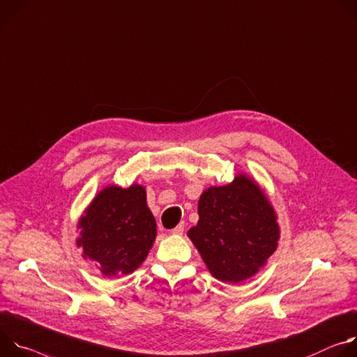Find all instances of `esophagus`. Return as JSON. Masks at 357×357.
<instances>
[{"instance_id":"1","label":"esophagus","mask_w":357,"mask_h":357,"mask_svg":"<svg viewBox=\"0 0 357 357\" xmlns=\"http://www.w3.org/2000/svg\"><path fill=\"white\" fill-rule=\"evenodd\" d=\"M183 231H184V222H180L176 228L172 229V234H173V235H181Z\"/></svg>"}]
</instances>
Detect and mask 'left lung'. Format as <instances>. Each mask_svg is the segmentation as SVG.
Instances as JSON below:
<instances>
[{
	"mask_svg": "<svg viewBox=\"0 0 357 357\" xmlns=\"http://www.w3.org/2000/svg\"><path fill=\"white\" fill-rule=\"evenodd\" d=\"M197 211L199 222L187 236L221 282L252 278L278 248V215L261 185L245 173L206 188Z\"/></svg>",
	"mask_w": 357,
	"mask_h": 357,
	"instance_id": "8db88e82",
	"label": "left lung"
}]
</instances>
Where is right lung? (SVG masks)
Returning a JSON list of instances; mask_svg holds the SVG:
<instances>
[{
    "label": "right lung",
    "mask_w": 357,
    "mask_h": 357,
    "mask_svg": "<svg viewBox=\"0 0 357 357\" xmlns=\"http://www.w3.org/2000/svg\"><path fill=\"white\" fill-rule=\"evenodd\" d=\"M146 187H103L79 217L76 247L107 278L135 272L147 258L157 235L146 202Z\"/></svg>",
    "instance_id": "1"
}]
</instances>
